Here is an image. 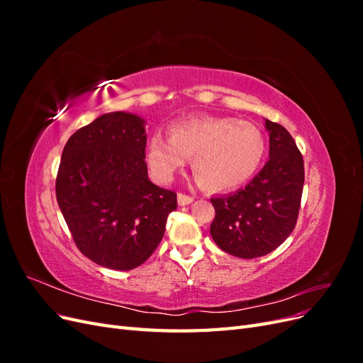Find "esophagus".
<instances>
[{"label": "esophagus", "mask_w": 363, "mask_h": 363, "mask_svg": "<svg viewBox=\"0 0 363 363\" xmlns=\"http://www.w3.org/2000/svg\"><path fill=\"white\" fill-rule=\"evenodd\" d=\"M177 201H179L180 206H188V204H191L194 201V196L186 195V194H179L177 195Z\"/></svg>", "instance_id": "obj_1"}]
</instances>
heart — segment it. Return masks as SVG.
<instances>
[{
	"instance_id": "1",
	"label": "heart",
	"mask_w": 363,
	"mask_h": 363,
	"mask_svg": "<svg viewBox=\"0 0 363 363\" xmlns=\"http://www.w3.org/2000/svg\"><path fill=\"white\" fill-rule=\"evenodd\" d=\"M267 152L263 131L236 118L196 116L169 125V138L151 136L145 157L155 177L168 183L192 157V169L204 188L224 192L256 174Z\"/></svg>"
}]
</instances>
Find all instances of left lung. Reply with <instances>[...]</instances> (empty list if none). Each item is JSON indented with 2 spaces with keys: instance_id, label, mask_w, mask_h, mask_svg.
<instances>
[{
  "instance_id": "1",
  "label": "left lung",
  "mask_w": 363,
  "mask_h": 363,
  "mask_svg": "<svg viewBox=\"0 0 363 363\" xmlns=\"http://www.w3.org/2000/svg\"><path fill=\"white\" fill-rule=\"evenodd\" d=\"M269 160L244 189L211 199L215 219L211 235L225 252L242 259L265 256L280 247L298 218L304 163L283 125L265 119Z\"/></svg>"
}]
</instances>
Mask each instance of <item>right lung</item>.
I'll list each match as a JSON object with an SVG mask.
<instances>
[{"mask_svg": "<svg viewBox=\"0 0 363 363\" xmlns=\"http://www.w3.org/2000/svg\"><path fill=\"white\" fill-rule=\"evenodd\" d=\"M145 145V119L111 112L77 130L63 148L57 203L77 248L101 267L142 265L177 208V194L150 182Z\"/></svg>", "mask_w": 363, "mask_h": 363, "instance_id": "obj_1", "label": "right lung"}]
</instances>
